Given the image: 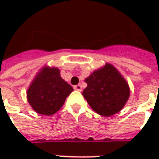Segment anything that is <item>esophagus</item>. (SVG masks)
Wrapping results in <instances>:
<instances>
[{
  "mask_svg": "<svg viewBox=\"0 0 159 159\" xmlns=\"http://www.w3.org/2000/svg\"><path fill=\"white\" fill-rule=\"evenodd\" d=\"M74 89L77 90V91H82V90H83L82 85H81V84H78V85H76V86H74Z\"/></svg>",
  "mask_w": 159,
  "mask_h": 159,
  "instance_id": "obj_1",
  "label": "esophagus"
}]
</instances>
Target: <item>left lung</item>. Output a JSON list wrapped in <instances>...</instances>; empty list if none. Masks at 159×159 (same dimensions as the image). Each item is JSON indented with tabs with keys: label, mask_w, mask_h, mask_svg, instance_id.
Returning a JSON list of instances; mask_svg holds the SVG:
<instances>
[{
	"label": "left lung",
	"mask_w": 159,
	"mask_h": 159,
	"mask_svg": "<svg viewBox=\"0 0 159 159\" xmlns=\"http://www.w3.org/2000/svg\"><path fill=\"white\" fill-rule=\"evenodd\" d=\"M88 86L83 95L90 107L104 117L122 110L129 97V87L113 66L106 64L85 79Z\"/></svg>",
	"instance_id": "left-lung-1"
}]
</instances>
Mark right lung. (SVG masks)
<instances>
[{"label":"right lung","instance_id":"right-lung-1","mask_svg":"<svg viewBox=\"0 0 159 159\" xmlns=\"http://www.w3.org/2000/svg\"><path fill=\"white\" fill-rule=\"evenodd\" d=\"M73 88L61 78L58 68L43 67L27 90V100L33 110L51 116L62 107Z\"/></svg>","mask_w":159,"mask_h":159}]
</instances>
